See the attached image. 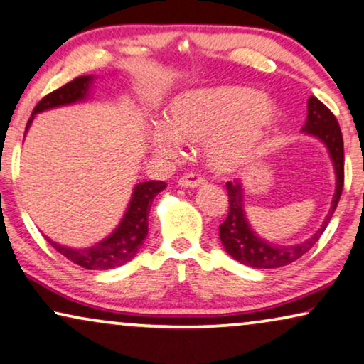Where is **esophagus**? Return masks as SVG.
<instances>
[{"label":"esophagus","instance_id":"esophagus-1","mask_svg":"<svg viewBox=\"0 0 364 364\" xmlns=\"http://www.w3.org/2000/svg\"><path fill=\"white\" fill-rule=\"evenodd\" d=\"M203 183H204V176L201 173H196V171H189L180 178V184L184 188H196Z\"/></svg>","mask_w":364,"mask_h":364}]
</instances>
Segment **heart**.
I'll list each match as a JSON object with an SVG mask.
<instances>
[{"label": "heart", "mask_w": 364, "mask_h": 364, "mask_svg": "<svg viewBox=\"0 0 364 364\" xmlns=\"http://www.w3.org/2000/svg\"><path fill=\"white\" fill-rule=\"evenodd\" d=\"M279 110L269 97L244 85H218L178 95L166 110V124L151 130L160 155L180 153V140H206V158L214 170L232 171L252 160L277 124Z\"/></svg>", "instance_id": "b5f03b06"}]
</instances>
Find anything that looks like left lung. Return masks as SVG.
Listing matches in <instances>:
<instances>
[{
  "instance_id": "1",
  "label": "left lung",
  "mask_w": 364,
  "mask_h": 364,
  "mask_svg": "<svg viewBox=\"0 0 364 364\" xmlns=\"http://www.w3.org/2000/svg\"><path fill=\"white\" fill-rule=\"evenodd\" d=\"M304 130L310 135L318 136L328 146L331 160H333L336 173V193L330 214L326 216L323 226L316 231L314 237L305 240V242L290 245V247L267 244L250 231L249 224L245 221L240 183L228 181L226 189L229 196V213L224 223L219 226V237H221L226 252L240 264L255 269H277L295 262L318 242L321 234L328 226L331 216H333L338 201H340L343 184H345V148H343L341 129L338 125L333 112L314 95L309 99V120H306Z\"/></svg>"
}]
</instances>
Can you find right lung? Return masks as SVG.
Masks as SVG:
<instances>
[{
	"label": "right lung",
	"instance_id": "right-lung-1",
	"mask_svg": "<svg viewBox=\"0 0 364 364\" xmlns=\"http://www.w3.org/2000/svg\"><path fill=\"white\" fill-rule=\"evenodd\" d=\"M90 80L92 75H80V77H75L74 80L68 82L65 85L59 87V89H55L54 92L43 97L38 102V105L34 107L33 115L28 120L26 130L38 112L53 109V107L73 104V102L84 99ZM165 188V181L151 180L136 184L129 209H127L120 226L115 229L114 234L109 235L105 240H102L100 244L94 245V247L69 249L63 247V245L55 244L49 239L48 240L59 254H63L70 262L77 264L84 269L107 270L124 265L138 252L143 240H145L148 234V213H150L153 198Z\"/></svg>",
	"mask_w": 364,
	"mask_h": 364
}]
</instances>
